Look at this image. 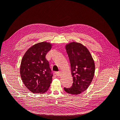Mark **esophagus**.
Returning a JSON list of instances; mask_svg holds the SVG:
<instances>
[{
  "mask_svg": "<svg viewBox=\"0 0 120 120\" xmlns=\"http://www.w3.org/2000/svg\"><path fill=\"white\" fill-rule=\"evenodd\" d=\"M56 75L57 76H58V77H59V76H60V75H61V72H60V71H57V72H56Z\"/></svg>",
  "mask_w": 120,
  "mask_h": 120,
  "instance_id": "34e87169",
  "label": "esophagus"
}]
</instances>
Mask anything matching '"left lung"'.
<instances>
[{"mask_svg": "<svg viewBox=\"0 0 120 120\" xmlns=\"http://www.w3.org/2000/svg\"><path fill=\"white\" fill-rule=\"evenodd\" d=\"M65 48L70 61L73 83L71 88L64 90L71 95H79L86 90L93 81L95 62L89 49L81 43L72 41Z\"/></svg>", "mask_w": 120, "mask_h": 120, "instance_id": "left-lung-1", "label": "left lung"}]
</instances>
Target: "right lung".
I'll return each mask as SVG.
<instances>
[{"label": "right lung", "mask_w": 120, "mask_h": 120, "mask_svg": "<svg viewBox=\"0 0 120 120\" xmlns=\"http://www.w3.org/2000/svg\"><path fill=\"white\" fill-rule=\"evenodd\" d=\"M51 43L39 42L29 48L21 60L20 74L26 88L33 93L48 91L52 81V75L45 56L51 49Z\"/></svg>", "instance_id": "obj_1"}]
</instances>
